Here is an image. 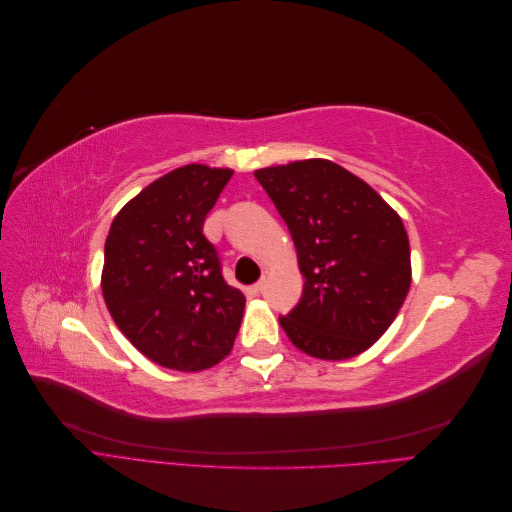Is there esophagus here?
Masks as SVG:
<instances>
[{
    "instance_id": "obj_1",
    "label": "esophagus",
    "mask_w": 512,
    "mask_h": 512,
    "mask_svg": "<svg viewBox=\"0 0 512 512\" xmlns=\"http://www.w3.org/2000/svg\"><path fill=\"white\" fill-rule=\"evenodd\" d=\"M262 288H265V277H262V280H258L254 286H252V292H262Z\"/></svg>"
}]
</instances>
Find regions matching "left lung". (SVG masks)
Instances as JSON below:
<instances>
[{
    "label": "left lung",
    "mask_w": 512,
    "mask_h": 512,
    "mask_svg": "<svg viewBox=\"0 0 512 512\" xmlns=\"http://www.w3.org/2000/svg\"><path fill=\"white\" fill-rule=\"evenodd\" d=\"M284 218L305 277L297 307L280 316L309 356L344 361L391 327L410 290L404 222L369 185L329 160L254 173Z\"/></svg>",
    "instance_id": "1"
}]
</instances>
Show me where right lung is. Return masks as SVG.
Returning <instances> with one entry per match:
<instances>
[{
  "mask_svg": "<svg viewBox=\"0 0 512 512\" xmlns=\"http://www.w3.org/2000/svg\"><path fill=\"white\" fill-rule=\"evenodd\" d=\"M230 168L188 164L149 183L123 207L104 245L102 294L121 333L147 359L200 371L230 354L245 297L224 282L207 213Z\"/></svg>",
  "mask_w": 512,
  "mask_h": 512,
  "instance_id": "add662e5",
  "label": "right lung"
}]
</instances>
